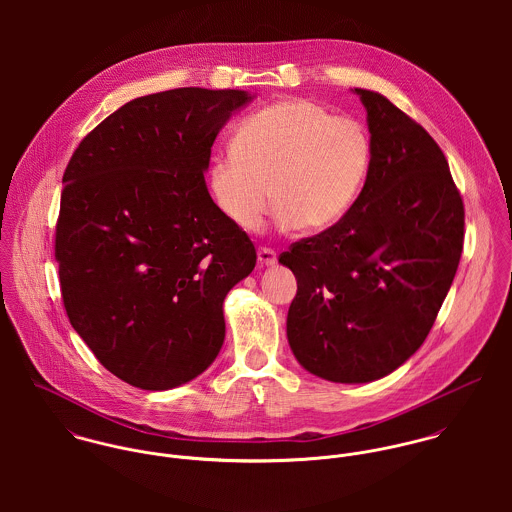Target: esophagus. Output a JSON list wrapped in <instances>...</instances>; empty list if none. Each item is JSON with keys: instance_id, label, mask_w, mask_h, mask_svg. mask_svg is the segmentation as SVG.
I'll return each instance as SVG.
<instances>
[{"instance_id": "34e87169", "label": "esophagus", "mask_w": 512, "mask_h": 512, "mask_svg": "<svg viewBox=\"0 0 512 512\" xmlns=\"http://www.w3.org/2000/svg\"><path fill=\"white\" fill-rule=\"evenodd\" d=\"M278 262V254L272 248H258V266L268 268Z\"/></svg>"}]
</instances>
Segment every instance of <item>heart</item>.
<instances>
[{
	"mask_svg": "<svg viewBox=\"0 0 512 512\" xmlns=\"http://www.w3.org/2000/svg\"><path fill=\"white\" fill-rule=\"evenodd\" d=\"M365 126L307 98H286L240 122L230 151L213 157L207 187L238 230L260 226L272 201L284 230H325L355 205L370 169Z\"/></svg>",
	"mask_w": 512,
	"mask_h": 512,
	"instance_id": "obj_1",
	"label": "heart"
}]
</instances>
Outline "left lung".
I'll list each match as a JSON object with an SVG mask.
<instances>
[{
  "instance_id": "obj_1",
  "label": "left lung",
  "mask_w": 512,
  "mask_h": 512,
  "mask_svg": "<svg viewBox=\"0 0 512 512\" xmlns=\"http://www.w3.org/2000/svg\"><path fill=\"white\" fill-rule=\"evenodd\" d=\"M372 142L349 213L280 256L297 280L288 341L311 374L378 380L426 341L455 278L465 211L434 138L378 92L355 88Z\"/></svg>"
}]
</instances>
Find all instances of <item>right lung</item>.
I'll return each mask as SVG.
<instances>
[{
	"label": "right lung",
	"mask_w": 512,
	"mask_h": 512,
	"mask_svg": "<svg viewBox=\"0 0 512 512\" xmlns=\"http://www.w3.org/2000/svg\"><path fill=\"white\" fill-rule=\"evenodd\" d=\"M244 90L175 88L124 104L63 175L55 258L74 331L142 390L181 386L217 359L222 301L256 266L205 183L211 147Z\"/></svg>",
	"instance_id": "1"
}]
</instances>
